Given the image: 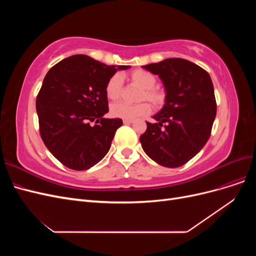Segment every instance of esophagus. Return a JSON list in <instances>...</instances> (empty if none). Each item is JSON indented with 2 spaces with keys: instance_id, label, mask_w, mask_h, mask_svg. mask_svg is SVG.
<instances>
[{
  "instance_id": "34e87169",
  "label": "esophagus",
  "mask_w": 256,
  "mask_h": 256,
  "mask_svg": "<svg viewBox=\"0 0 256 256\" xmlns=\"http://www.w3.org/2000/svg\"><path fill=\"white\" fill-rule=\"evenodd\" d=\"M122 122H124V124H132L134 120H124Z\"/></svg>"
}]
</instances>
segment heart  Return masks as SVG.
<instances>
[{"label":"heart","mask_w":256,"mask_h":256,"mask_svg":"<svg viewBox=\"0 0 256 256\" xmlns=\"http://www.w3.org/2000/svg\"><path fill=\"white\" fill-rule=\"evenodd\" d=\"M130 82L136 86L140 88L138 100H148V102L159 109L164 104L166 99V92L164 88L156 85L157 78L152 74L146 70H134L129 74ZM124 92V80L120 74H113L106 85V97L112 102H116L122 98ZM150 112V106L148 102H141L134 104H128L125 102L115 104L111 106V114L115 118L124 120H136L142 118Z\"/></svg>","instance_id":"1"}]
</instances>
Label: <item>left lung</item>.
Masks as SVG:
<instances>
[{
	"instance_id": "8db88e82",
	"label": "left lung",
	"mask_w": 256,
	"mask_h": 256,
	"mask_svg": "<svg viewBox=\"0 0 256 256\" xmlns=\"http://www.w3.org/2000/svg\"><path fill=\"white\" fill-rule=\"evenodd\" d=\"M158 74L166 92V104L147 124L140 142L160 166L178 168L203 148L212 134L216 104L210 76L184 58H166L142 66Z\"/></svg>"
}]
</instances>
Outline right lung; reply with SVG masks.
<instances>
[{
    "instance_id": "obj_1",
    "label": "right lung",
    "mask_w": 256,
    "mask_h": 256,
    "mask_svg": "<svg viewBox=\"0 0 256 256\" xmlns=\"http://www.w3.org/2000/svg\"><path fill=\"white\" fill-rule=\"evenodd\" d=\"M83 54L69 56L46 74L36 99L40 134L46 147L62 164L83 171L109 152L120 118L109 112L106 85L118 69ZM90 121H95L92 126Z\"/></svg>"
}]
</instances>
